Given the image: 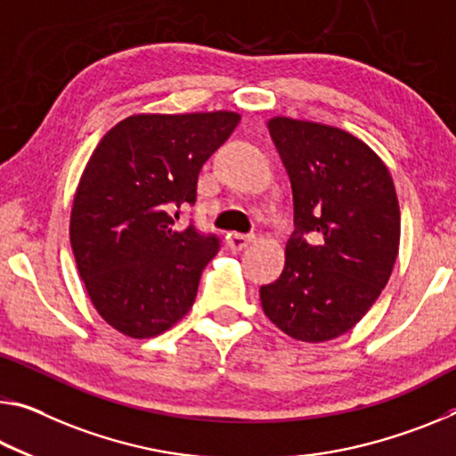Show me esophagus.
Wrapping results in <instances>:
<instances>
[{
  "label": "esophagus",
  "instance_id": "esophagus-1",
  "mask_svg": "<svg viewBox=\"0 0 456 456\" xmlns=\"http://www.w3.org/2000/svg\"><path fill=\"white\" fill-rule=\"evenodd\" d=\"M254 243V235H243V233H233L227 240V245L231 251H241Z\"/></svg>",
  "mask_w": 456,
  "mask_h": 456
}]
</instances>
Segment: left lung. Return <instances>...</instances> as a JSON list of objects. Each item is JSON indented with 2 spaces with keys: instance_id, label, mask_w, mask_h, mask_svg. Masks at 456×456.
I'll list each match as a JSON object with an SVG mask.
<instances>
[{
  "instance_id": "8db88e82",
  "label": "left lung",
  "mask_w": 456,
  "mask_h": 456,
  "mask_svg": "<svg viewBox=\"0 0 456 456\" xmlns=\"http://www.w3.org/2000/svg\"><path fill=\"white\" fill-rule=\"evenodd\" d=\"M267 129L290 176L296 231L281 276L259 288V300L288 337L330 341L363 319L392 276L400 249L394 180L345 129L284 115L267 119Z\"/></svg>"
}]
</instances>
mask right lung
I'll return each instance as SVG.
<instances>
[{
    "instance_id": "right-lung-1",
    "label": "right lung",
    "mask_w": 456,
    "mask_h": 456,
    "mask_svg": "<svg viewBox=\"0 0 456 456\" xmlns=\"http://www.w3.org/2000/svg\"><path fill=\"white\" fill-rule=\"evenodd\" d=\"M235 111L134 113L86 162L70 208V245L101 319L151 338L189 313L216 237L175 229L170 211L197 199L202 164L240 124Z\"/></svg>"
}]
</instances>
